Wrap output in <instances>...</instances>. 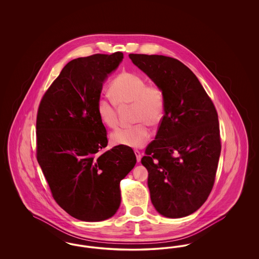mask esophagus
Returning <instances> with one entry per match:
<instances>
[{
    "label": "esophagus",
    "instance_id": "obj_1",
    "mask_svg": "<svg viewBox=\"0 0 259 259\" xmlns=\"http://www.w3.org/2000/svg\"><path fill=\"white\" fill-rule=\"evenodd\" d=\"M134 152H135L136 157H137V161H138V162H140V161H141V158H142V154H141L140 150L135 149V150H134Z\"/></svg>",
    "mask_w": 259,
    "mask_h": 259
}]
</instances>
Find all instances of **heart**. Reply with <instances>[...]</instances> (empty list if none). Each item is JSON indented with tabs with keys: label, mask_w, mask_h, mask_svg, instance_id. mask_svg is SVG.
I'll use <instances>...</instances> for the list:
<instances>
[{
	"label": "heart",
	"mask_w": 259,
	"mask_h": 259,
	"mask_svg": "<svg viewBox=\"0 0 259 259\" xmlns=\"http://www.w3.org/2000/svg\"><path fill=\"white\" fill-rule=\"evenodd\" d=\"M111 100L99 97L96 111L101 122L109 128L118 125V108L131 106L133 126L120 128L112 132L111 144L128 148H141L150 139L148 125L156 127L165 114V95L161 87L147 84L146 79L132 72H121L109 87Z\"/></svg>",
	"instance_id": "1"
}]
</instances>
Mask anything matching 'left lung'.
<instances>
[{
    "mask_svg": "<svg viewBox=\"0 0 259 259\" xmlns=\"http://www.w3.org/2000/svg\"><path fill=\"white\" fill-rule=\"evenodd\" d=\"M129 57L165 95L164 118L142 158L151 202L164 217L184 218L205 203L214 184L222 150L218 112L196 75L178 59Z\"/></svg>",
    "mask_w": 259,
    "mask_h": 259,
    "instance_id": "1",
    "label": "left lung"
}]
</instances>
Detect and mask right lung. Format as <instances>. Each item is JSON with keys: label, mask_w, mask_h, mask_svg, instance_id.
Returning a JSON list of instances; mask_svg holds the SVG:
<instances>
[{"label": "right lung", "mask_w": 259, "mask_h": 259, "mask_svg": "<svg viewBox=\"0 0 259 259\" xmlns=\"http://www.w3.org/2000/svg\"><path fill=\"white\" fill-rule=\"evenodd\" d=\"M123 59L120 51L69 62L42 96L37 114V159L52 197L83 222L111 218L120 205V181L135 166L133 149L110 150L96 111L103 83Z\"/></svg>", "instance_id": "1"}]
</instances>
